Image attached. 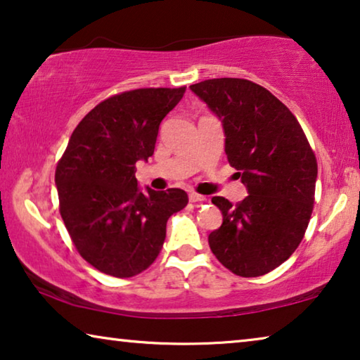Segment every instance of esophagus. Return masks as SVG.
<instances>
[{"mask_svg": "<svg viewBox=\"0 0 360 360\" xmlns=\"http://www.w3.org/2000/svg\"><path fill=\"white\" fill-rule=\"evenodd\" d=\"M205 200H207V197L198 195V194H195V192H191V194H189V202H192V203H197V202H205Z\"/></svg>", "mask_w": 360, "mask_h": 360, "instance_id": "esophagus-1", "label": "esophagus"}]
</instances>
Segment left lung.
I'll return each instance as SVG.
<instances>
[{
  "mask_svg": "<svg viewBox=\"0 0 360 360\" xmlns=\"http://www.w3.org/2000/svg\"><path fill=\"white\" fill-rule=\"evenodd\" d=\"M191 90L221 121L228 162L249 194L238 205L212 198L223 223L208 244L236 275L262 276L286 262L304 238L317 160L296 116L262 85L223 77Z\"/></svg>",
  "mask_w": 360,
  "mask_h": 360,
  "instance_id": "left-lung-1",
  "label": "left lung"
}]
</instances>
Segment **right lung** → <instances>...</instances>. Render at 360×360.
<instances>
[{
    "label": "right lung",
    "instance_id": "1",
    "mask_svg": "<svg viewBox=\"0 0 360 360\" xmlns=\"http://www.w3.org/2000/svg\"><path fill=\"white\" fill-rule=\"evenodd\" d=\"M186 87L137 89L101 101L74 129L55 182L79 254L96 270L131 278L153 264L166 221L189 202L182 189L142 191L136 163L148 162L160 122Z\"/></svg>",
    "mask_w": 360,
    "mask_h": 360
}]
</instances>
